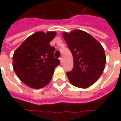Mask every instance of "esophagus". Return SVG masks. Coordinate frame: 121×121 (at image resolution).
I'll use <instances>...</instances> for the list:
<instances>
[{
	"mask_svg": "<svg viewBox=\"0 0 121 121\" xmlns=\"http://www.w3.org/2000/svg\"><path fill=\"white\" fill-rule=\"evenodd\" d=\"M60 63L61 64V63H62V62H63V59H62V58H61V57H60Z\"/></svg>",
	"mask_w": 121,
	"mask_h": 121,
	"instance_id": "1",
	"label": "esophagus"
}]
</instances>
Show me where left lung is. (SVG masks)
<instances>
[{
	"instance_id": "obj_1",
	"label": "left lung",
	"mask_w": 121,
	"mask_h": 121,
	"mask_svg": "<svg viewBox=\"0 0 121 121\" xmlns=\"http://www.w3.org/2000/svg\"><path fill=\"white\" fill-rule=\"evenodd\" d=\"M63 37L73 57V70L67 72L75 86L86 88L96 82L105 68L106 57L101 44L85 31L63 32Z\"/></svg>"
}]
</instances>
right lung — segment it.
Listing matches in <instances>:
<instances>
[{
    "instance_id": "obj_1",
    "label": "right lung",
    "mask_w": 121,
    "mask_h": 121,
    "mask_svg": "<svg viewBox=\"0 0 121 121\" xmlns=\"http://www.w3.org/2000/svg\"><path fill=\"white\" fill-rule=\"evenodd\" d=\"M56 33L38 31L31 35L14 51L12 66L17 77L27 86L39 89L47 85L60 64L54 58L55 47L49 43Z\"/></svg>"
}]
</instances>
